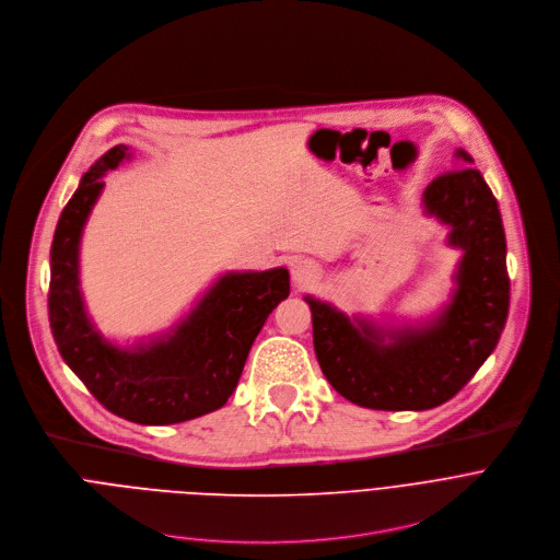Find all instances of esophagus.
<instances>
[{"label": "esophagus", "mask_w": 560, "mask_h": 560, "mask_svg": "<svg viewBox=\"0 0 560 560\" xmlns=\"http://www.w3.org/2000/svg\"><path fill=\"white\" fill-rule=\"evenodd\" d=\"M291 280L298 289H308L317 280V267L313 260H295L291 265Z\"/></svg>", "instance_id": "1"}]
</instances>
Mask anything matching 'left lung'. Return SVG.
I'll return each mask as SVG.
<instances>
[{
  "label": "left lung",
  "instance_id": "8db88e82",
  "mask_svg": "<svg viewBox=\"0 0 560 560\" xmlns=\"http://www.w3.org/2000/svg\"><path fill=\"white\" fill-rule=\"evenodd\" d=\"M423 191V209L462 252L455 291L432 319L380 326L306 295L313 349L328 384L373 410H428L453 399L497 349L510 308L499 202L466 150Z\"/></svg>",
  "mask_w": 560,
  "mask_h": 560
}]
</instances>
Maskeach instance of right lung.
Returning <instances> with one entry per match:
<instances>
[{
	"label": "right lung",
	"mask_w": 560,
	"mask_h": 560,
	"mask_svg": "<svg viewBox=\"0 0 560 560\" xmlns=\"http://www.w3.org/2000/svg\"><path fill=\"white\" fill-rule=\"evenodd\" d=\"M130 156L128 145L105 152L63 207L50 249L48 317L63 362L109 412L167 425L228 404L262 324L289 295V271H230L167 332L130 349L107 342L79 289V243L103 176Z\"/></svg>",
	"instance_id": "obj_1"
}]
</instances>
